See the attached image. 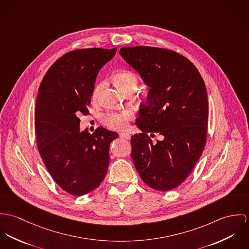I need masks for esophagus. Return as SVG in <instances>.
I'll return each instance as SVG.
<instances>
[{
  "mask_svg": "<svg viewBox=\"0 0 249 249\" xmlns=\"http://www.w3.org/2000/svg\"><path fill=\"white\" fill-rule=\"evenodd\" d=\"M119 137L122 139H125V140H129L131 138V136L128 133H120Z\"/></svg>",
  "mask_w": 249,
  "mask_h": 249,
  "instance_id": "obj_1",
  "label": "esophagus"
}]
</instances>
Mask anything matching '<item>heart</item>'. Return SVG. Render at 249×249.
<instances>
[{"mask_svg": "<svg viewBox=\"0 0 249 249\" xmlns=\"http://www.w3.org/2000/svg\"><path fill=\"white\" fill-rule=\"evenodd\" d=\"M113 80L118 88L126 93L129 90L137 89L138 85V79L137 75L129 71H119L114 74ZM104 87V82H99L95 86L92 91V99L97 100L100 92ZM133 113L130 111H123L116 112L111 111L108 112L102 117L103 123L112 130H123L128 126L129 120L132 119Z\"/></svg>", "mask_w": 249, "mask_h": 249, "instance_id": "heart-1", "label": "heart"}]
</instances>
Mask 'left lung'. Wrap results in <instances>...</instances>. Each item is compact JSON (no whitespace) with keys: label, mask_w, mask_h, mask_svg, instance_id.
Wrapping results in <instances>:
<instances>
[{"label":"left lung","mask_w":249,"mask_h":249,"mask_svg":"<svg viewBox=\"0 0 249 249\" xmlns=\"http://www.w3.org/2000/svg\"><path fill=\"white\" fill-rule=\"evenodd\" d=\"M119 54L149 87L132 136V159L145 184L169 191L183 182L200 158L208 124L207 91L193 63L174 51L124 47ZM159 133L161 141L151 138Z\"/></svg>","instance_id":"obj_1"}]
</instances>
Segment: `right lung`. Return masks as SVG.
I'll return each instance as SVG.
<instances>
[{
    "instance_id": "obj_1",
    "label": "right lung",
    "mask_w": 249,
    "mask_h": 249,
    "mask_svg": "<svg viewBox=\"0 0 249 249\" xmlns=\"http://www.w3.org/2000/svg\"><path fill=\"white\" fill-rule=\"evenodd\" d=\"M116 48L76 50L60 57L39 87L35 134L40 156L56 183L66 192L83 196L104 180L111 141L118 137L103 127L80 131L99 70Z\"/></svg>"
}]
</instances>
